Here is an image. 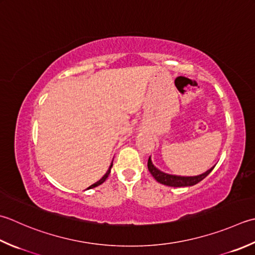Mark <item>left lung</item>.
<instances>
[{"mask_svg":"<svg viewBox=\"0 0 255 255\" xmlns=\"http://www.w3.org/2000/svg\"><path fill=\"white\" fill-rule=\"evenodd\" d=\"M214 166L209 169L208 171H206L202 174H199V176H193V177H181V176H174V174H169L166 172H162L159 170L158 168L153 166V163L151 162V159L149 157L148 159V170L150 171L152 174V177L156 179L158 182H160L164 186H169V187H190L194 186L198 182H200L203 180L209 173H210L213 170Z\"/></svg>","mask_w":255,"mask_h":255,"instance_id":"left-lung-1","label":"left lung"}]
</instances>
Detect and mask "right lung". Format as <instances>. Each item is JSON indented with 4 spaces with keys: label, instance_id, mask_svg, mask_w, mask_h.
I'll list each match as a JSON object with an SVG mask.
<instances>
[{
    "label": "right lung",
    "instance_id": "obj_1",
    "mask_svg": "<svg viewBox=\"0 0 255 255\" xmlns=\"http://www.w3.org/2000/svg\"><path fill=\"white\" fill-rule=\"evenodd\" d=\"M112 167H113V162H112V164H111V166H109V169H108V170H107V172L106 173H105L104 174V176H103V178L101 179V180H98L97 182H95L94 184H92V186L91 187H88L87 189H92V188H95V187H97V186H99V184H102L105 180H106V179H107V177L109 176V173H111V169H112Z\"/></svg>",
    "mask_w": 255,
    "mask_h": 255
}]
</instances>
